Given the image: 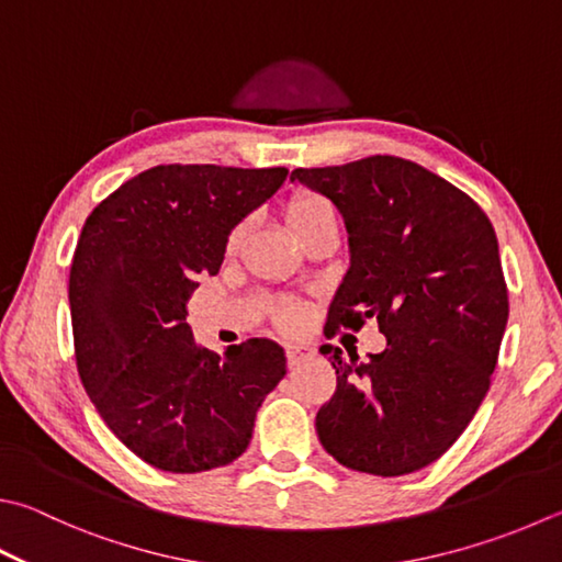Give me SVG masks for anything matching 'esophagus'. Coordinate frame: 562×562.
Masks as SVG:
<instances>
[{
    "label": "esophagus",
    "instance_id": "34e87169",
    "mask_svg": "<svg viewBox=\"0 0 562 562\" xmlns=\"http://www.w3.org/2000/svg\"><path fill=\"white\" fill-rule=\"evenodd\" d=\"M308 359H313L311 347H305V345H289V347H285V362H289L291 369L305 364Z\"/></svg>",
    "mask_w": 562,
    "mask_h": 562
}]
</instances>
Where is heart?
<instances>
[{
	"label": "heart",
	"mask_w": 562,
	"mask_h": 562,
	"mask_svg": "<svg viewBox=\"0 0 562 562\" xmlns=\"http://www.w3.org/2000/svg\"><path fill=\"white\" fill-rule=\"evenodd\" d=\"M283 222L285 227L291 229V235L303 241L317 227L327 225V222H335V213L330 203L325 198L315 195V193H295L289 198V203L283 205ZM241 239V225L235 227L225 239V251L232 254L237 249ZM305 317V305L301 301H281L277 308V323L283 327V330H293L299 327Z\"/></svg>",
	"instance_id": "heart-1"
}]
</instances>
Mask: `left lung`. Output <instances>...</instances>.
<instances>
[{
    "label": "left lung",
    "instance_id": "1",
    "mask_svg": "<svg viewBox=\"0 0 562 562\" xmlns=\"http://www.w3.org/2000/svg\"><path fill=\"white\" fill-rule=\"evenodd\" d=\"M291 181L345 217L349 269L325 337L376 317L386 349L333 352L337 389L317 411L323 448L349 470L398 477L436 462L477 413L509 317L490 217L446 178L398 156L295 168Z\"/></svg>",
    "mask_w": 562,
    "mask_h": 562
}]
</instances>
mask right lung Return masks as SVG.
Segmentation results:
<instances>
[{"instance_id":"1","label":"right lung","mask_w":562,"mask_h":562,"mask_svg":"<svg viewBox=\"0 0 562 562\" xmlns=\"http://www.w3.org/2000/svg\"><path fill=\"white\" fill-rule=\"evenodd\" d=\"M285 176L283 166H154L85 220L68 283L78 374L108 428L151 468L193 474L237 460L285 374L277 342L251 337L217 355L186 323L232 227Z\"/></svg>"}]
</instances>
